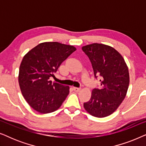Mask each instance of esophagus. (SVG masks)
Here are the masks:
<instances>
[{"label": "esophagus", "mask_w": 146, "mask_h": 146, "mask_svg": "<svg viewBox=\"0 0 146 146\" xmlns=\"http://www.w3.org/2000/svg\"><path fill=\"white\" fill-rule=\"evenodd\" d=\"M73 90H74V92H78L79 91H80L81 88H76V87H74V88H73Z\"/></svg>", "instance_id": "esophagus-1"}]
</instances>
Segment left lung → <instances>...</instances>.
<instances>
[{"label": "left lung", "instance_id": "1", "mask_svg": "<svg viewBox=\"0 0 146 146\" xmlns=\"http://www.w3.org/2000/svg\"><path fill=\"white\" fill-rule=\"evenodd\" d=\"M92 63L101 88L93 89L91 98L84 103L93 116L104 117L116 110L126 95L129 83L128 68L121 55L110 46L94 43L82 48Z\"/></svg>", "mask_w": 146, "mask_h": 146}]
</instances>
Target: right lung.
<instances>
[{
	"instance_id": "obj_1",
	"label": "right lung",
	"mask_w": 146,
	"mask_h": 146,
	"mask_svg": "<svg viewBox=\"0 0 146 146\" xmlns=\"http://www.w3.org/2000/svg\"><path fill=\"white\" fill-rule=\"evenodd\" d=\"M76 50L73 46L48 42L39 44L24 56L19 68V86L26 101L38 112L56 111L68 95L69 86L52 83L50 78Z\"/></svg>"
}]
</instances>
